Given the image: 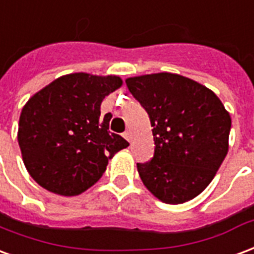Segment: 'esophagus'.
Returning <instances> with one entry per match:
<instances>
[{"instance_id":"34e87169","label":"esophagus","mask_w":254,"mask_h":254,"mask_svg":"<svg viewBox=\"0 0 254 254\" xmlns=\"http://www.w3.org/2000/svg\"><path fill=\"white\" fill-rule=\"evenodd\" d=\"M124 137L127 138V141H130V140H132V134H130V132H129V130H127V132L124 133Z\"/></svg>"}]
</instances>
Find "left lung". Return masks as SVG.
Listing matches in <instances>:
<instances>
[{"mask_svg":"<svg viewBox=\"0 0 254 254\" xmlns=\"http://www.w3.org/2000/svg\"><path fill=\"white\" fill-rule=\"evenodd\" d=\"M125 82L153 127L155 155L137 163L142 183L164 203L194 199L226 157L230 114L211 90L182 75L159 72Z\"/></svg>","mask_w":254,"mask_h":254,"instance_id":"1","label":"left lung"}]
</instances>
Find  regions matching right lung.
I'll list each match as a JSON object with an SVG mask.
<instances>
[{
  "instance_id": "1",
  "label": "right lung",
  "mask_w": 254,
  "mask_h": 254,
  "mask_svg": "<svg viewBox=\"0 0 254 254\" xmlns=\"http://www.w3.org/2000/svg\"><path fill=\"white\" fill-rule=\"evenodd\" d=\"M122 86L116 75H63L22 108L17 140L33 180L62 196H75L95 185L109 159L129 142L109 130L101 103Z\"/></svg>"
}]
</instances>
